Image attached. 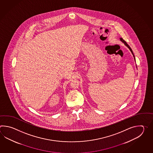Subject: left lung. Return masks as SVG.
Returning <instances> with one entry per match:
<instances>
[{
    "instance_id": "obj_1",
    "label": "left lung",
    "mask_w": 153,
    "mask_h": 153,
    "mask_svg": "<svg viewBox=\"0 0 153 153\" xmlns=\"http://www.w3.org/2000/svg\"><path fill=\"white\" fill-rule=\"evenodd\" d=\"M120 40L121 42H123L124 44H125V45L126 46H127V48H128V49H130V50L131 51V52H132V55H133V57H134V60H135V57H134V54H133V51H132V50L131 48H130V46H129V45L127 44V43H126V42H125V41L124 40V39H123L122 38H120Z\"/></svg>"
}]
</instances>
